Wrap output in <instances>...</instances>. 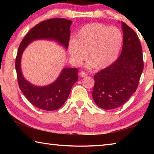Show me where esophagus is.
<instances>
[{
  "instance_id": "1",
  "label": "esophagus",
  "mask_w": 154,
  "mask_h": 154,
  "mask_svg": "<svg viewBox=\"0 0 154 154\" xmlns=\"http://www.w3.org/2000/svg\"><path fill=\"white\" fill-rule=\"evenodd\" d=\"M87 75H88L87 72H84V71H81V72H79V76L82 77H85V76H87Z\"/></svg>"
}]
</instances>
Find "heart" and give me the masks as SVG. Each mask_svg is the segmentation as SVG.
Listing matches in <instances>:
<instances>
[{"label":"heart","instance_id":"heart-1","mask_svg":"<svg viewBox=\"0 0 154 154\" xmlns=\"http://www.w3.org/2000/svg\"><path fill=\"white\" fill-rule=\"evenodd\" d=\"M122 35L119 29L100 23L83 26L75 40L69 43V53L72 62L79 64L88 51L90 66L105 69L113 63L120 51Z\"/></svg>","mask_w":154,"mask_h":154}]
</instances>
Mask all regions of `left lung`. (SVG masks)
I'll list each match as a JSON object with an SVG mask.
<instances>
[{"instance_id": "1", "label": "left lung", "mask_w": 154, "mask_h": 154, "mask_svg": "<svg viewBox=\"0 0 154 154\" xmlns=\"http://www.w3.org/2000/svg\"><path fill=\"white\" fill-rule=\"evenodd\" d=\"M124 43L120 56L96 73L92 97L99 107L118 108L126 103L139 85L143 71L142 47L137 33L122 22Z\"/></svg>"}]
</instances>
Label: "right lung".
I'll use <instances>...</instances> for the list:
<instances>
[{
    "instance_id": "obj_1",
    "label": "right lung",
    "mask_w": 154,
    "mask_h": 154,
    "mask_svg": "<svg viewBox=\"0 0 154 154\" xmlns=\"http://www.w3.org/2000/svg\"><path fill=\"white\" fill-rule=\"evenodd\" d=\"M71 23V20L64 18L44 20L34 26L20 44L15 64L18 85L29 102L40 109L54 111L64 105L72 85L78 80V69L66 68L55 82L45 87H36L28 83L23 77L20 69L21 56L28 44L41 38L54 39L67 48Z\"/></svg>"
}]
</instances>
